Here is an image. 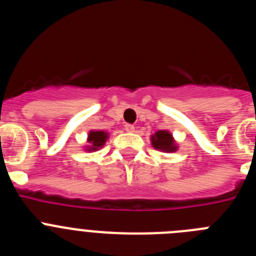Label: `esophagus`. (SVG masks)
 <instances>
[{"instance_id": "obj_1", "label": "esophagus", "mask_w": 256, "mask_h": 256, "mask_svg": "<svg viewBox=\"0 0 256 256\" xmlns=\"http://www.w3.org/2000/svg\"><path fill=\"white\" fill-rule=\"evenodd\" d=\"M126 132H134V126L133 124H126Z\"/></svg>"}]
</instances>
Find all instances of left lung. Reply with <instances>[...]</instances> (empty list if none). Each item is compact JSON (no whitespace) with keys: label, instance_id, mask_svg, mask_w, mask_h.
<instances>
[{"label":"left lung","instance_id":"left-lung-1","mask_svg":"<svg viewBox=\"0 0 256 256\" xmlns=\"http://www.w3.org/2000/svg\"><path fill=\"white\" fill-rule=\"evenodd\" d=\"M151 144H152V146L156 150L166 151V152H172V151L177 150V146L174 144L173 137L166 130H159L154 136H151Z\"/></svg>","mask_w":256,"mask_h":256}]
</instances>
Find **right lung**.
<instances>
[{
  "instance_id": "add662e5",
  "label": "right lung",
  "mask_w": 256,
  "mask_h": 256,
  "mask_svg": "<svg viewBox=\"0 0 256 256\" xmlns=\"http://www.w3.org/2000/svg\"><path fill=\"white\" fill-rule=\"evenodd\" d=\"M106 138H108V133L102 132V130H92L88 134V142L91 144V146L88 148V150H98L101 146H104V144L106 142Z\"/></svg>"
}]
</instances>
